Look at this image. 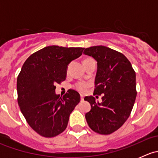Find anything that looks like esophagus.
Segmentation results:
<instances>
[{
	"instance_id": "1",
	"label": "esophagus",
	"mask_w": 158,
	"mask_h": 158,
	"mask_svg": "<svg viewBox=\"0 0 158 158\" xmlns=\"http://www.w3.org/2000/svg\"><path fill=\"white\" fill-rule=\"evenodd\" d=\"M80 97H81V101H84V96H83V95H81Z\"/></svg>"
}]
</instances>
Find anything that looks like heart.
I'll list each match as a JSON object with an SVG mask.
<instances>
[{"label": "heart", "instance_id": "b5f03b06", "mask_svg": "<svg viewBox=\"0 0 158 158\" xmlns=\"http://www.w3.org/2000/svg\"><path fill=\"white\" fill-rule=\"evenodd\" d=\"M90 86V83L88 82H85V81H80V82H78L77 83H76V85H74L75 89L77 91H79V92H86L87 89Z\"/></svg>", "mask_w": 158, "mask_h": 158}]
</instances>
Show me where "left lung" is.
Listing matches in <instances>:
<instances>
[{"label": "left lung", "instance_id": "left-lung-1", "mask_svg": "<svg viewBox=\"0 0 158 158\" xmlns=\"http://www.w3.org/2000/svg\"><path fill=\"white\" fill-rule=\"evenodd\" d=\"M84 54L97 62L94 95L103 94L101 103L85 96L91 105L85 114L89 128L101 135H110L123 125L130 116L136 98V75L128 59L104 46L86 48Z\"/></svg>", "mask_w": 158, "mask_h": 158}]
</instances>
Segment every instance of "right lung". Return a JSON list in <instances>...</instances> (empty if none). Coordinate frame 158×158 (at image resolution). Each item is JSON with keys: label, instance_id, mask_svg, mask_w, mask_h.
<instances>
[{"label": "right lung", "instance_id": "add662e5", "mask_svg": "<svg viewBox=\"0 0 158 158\" xmlns=\"http://www.w3.org/2000/svg\"><path fill=\"white\" fill-rule=\"evenodd\" d=\"M84 48L49 46L30 55L17 76V102L27 123L36 133L52 138L64 131L69 115L80 102L79 92L69 89L63 98L55 92L66 79L68 65Z\"/></svg>", "mask_w": 158, "mask_h": 158}]
</instances>
